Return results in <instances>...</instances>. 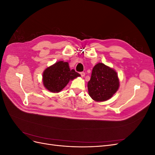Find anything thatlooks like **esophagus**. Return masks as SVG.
I'll return each instance as SVG.
<instances>
[{"label": "esophagus", "instance_id": "esophagus-1", "mask_svg": "<svg viewBox=\"0 0 155 155\" xmlns=\"http://www.w3.org/2000/svg\"><path fill=\"white\" fill-rule=\"evenodd\" d=\"M80 74H81V77H84V76H85V72H81L80 73Z\"/></svg>", "mask_w": 155, "mask_h": 155}]
</instances>
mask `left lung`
Returning <instances> with one entry per match:
<instances>
[{"label":"left lung","mask_w":155,"mask_h":155,"mask_svg":"<svg viewBox=\"0 0 155 155\" xmlns=\"http://www.w3.org/2000/svg\"><path fill=\"white\" fill-rule=\"evenodd\" d=\"M119 85V79L115 70L100 63L93 68L87 86L89 96L94 100L104 101L114 94Z\"/></svg>","instance_id":"8db88e82"}]
</instances>
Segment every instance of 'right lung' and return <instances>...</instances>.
Masks as SVG:
<instances>
[{"mask_svg":"<svg viewBox=\"0 0 155 155\" xmlns=\"http://www.w3.org/2000/svg\"><path fill=\"white\" fill-rule=\"evenodd\" d=\"M80 76L74 69L70 70L67 62L58 61L46 68L43 76L45 87L51 92H59L70 80Z\"/></svg>","mask_w":155,"mask_h":155,"instance_id":"1","label":"right lung"}]
</instances>
